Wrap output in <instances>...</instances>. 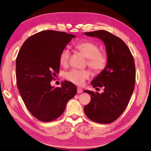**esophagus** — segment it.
Wrapping results in <instances>:
<instances>
[{
  "instance_id": "obj_1",
  "label": "esophagus",
  "mask_w": 151,
  "mask_h": 151,
  "mask_svg": "<svg viewBox=\"0 0 151 151\" xmlns=\"http://www.w3.org/2000/svg\"><path fill=\"white\" fill-rule=\"evenodd\" d=\"M83 89H82L81 88H77V93H83Z\"/></svg>"
}]
</instances>
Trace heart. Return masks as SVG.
Instances as JSON below:
<instances>
[{
	"instance_id": "b5f03b06",
	"label": "heart",
	"mask_w": 151,
	"mask_h": 151,
	"mask_svg": "<svg viewBox=\"0 0 151 151\" xmlns=\"http://www.w3.org/2000/svg\"><path fill=\"white\" fill-rule=\"evenodd\" d=\"M75 48L87 59L88 65L96 72L103 71L107 65L108 59L106 55L99 52L98 45L89 41L80 42L75 45ZM70 58V51L67 48L63 49L59 56V62L62 66L67 65ZM90 76V72L87 70L72 69L65 73L64 77L76 85L83 84Z\"/></svg>"
}]
</instances>
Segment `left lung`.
<instances>
[{"instance_id":"left-lung-1","label":"left lung","mask_w":151,"mask_h":151,"mask_svg":"<svg viewBox=\"0 0 151 151\" xmlns=\"http://www.w3.org/2000/svg\"><path fill=\"white\" fill-rule=\"evenodd\" d=\"M84 34L103 40L108 62L106 68L91 83L94 88L103 87L104 92L84 91L91 96L84 110L90 120L107 124L116 120L129 103L135 83L134 59L125 42L109 32L98 30Z\"/></svg>"}]
</instances>
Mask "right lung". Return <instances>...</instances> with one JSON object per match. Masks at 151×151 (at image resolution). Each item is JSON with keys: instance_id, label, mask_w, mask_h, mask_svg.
I'll list each match as a JSON object with an SVG mask.
<instances>
[{"instance_id": "obj_1", "label": "right lung", "mask_w": 151, "mask_h": 151, "mask_svg": "<svg viewBox=\"0 0 151 151\" xmlns=\"http://www.w3.org/2000/svg\"><path fill=\"white\" fill-rule=\"evenodd\" d=\"M74 35L53 30L40 31L27 39L16 61V82L21 98L31 115L48 122L62 115L66 104L77 93L71 82L54 88L50 82L60 68L59 56Z\"/></svg>"}]
</instances>
